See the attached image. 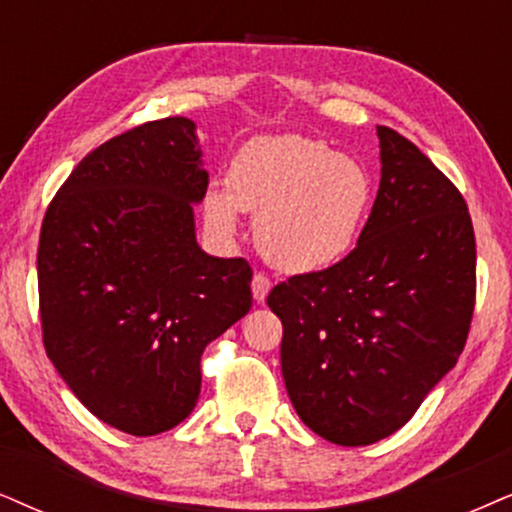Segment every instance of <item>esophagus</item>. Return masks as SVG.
Returning a JSON list of instances; mask_svg holds the SVG:
<instances>
[{"mask_svg": "<svg viewBox=\"0 0 512 512\" xmlns=\"http://www.w3.org/2000/svg\"><path fill=\"white\" fill-rule=\"evenodd\" d=\"M269 290H271V281H269L267 274H255V276H252V297H255L257 302L267 300Z\"/></svg>", "mask_w": 512, "mask_h": 512, "instance_id": "obj_1", "label": "esophagus"}]
</instances>
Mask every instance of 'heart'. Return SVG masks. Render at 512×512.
Instances as JSON below:
<instances>
[{
    "label": "heart",
    "mask_w": 512,
    "mask_h": 512,
    "mask_svg": "<svg viewBox=\"0 0 512 512\" xmlns=\"http://www.w3.org/2000/svg\"><path fill=\"white\" fill-rule=\"evenodd\" d=\"M373 179L359 160L300 134L255 137L226 170V191L203 200L217 236L238 231V210L257 215L255 238L278 269L312 274L345 260L371 215Z\"/></svg>",
    "instance_id": "b5f03b06"
}]
</instances>
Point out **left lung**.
I'll use <instances>...</instances> for the list:
<instances>
[{
	"mask_svg": "<svg viewBox=\"0 0 512 512\" xmlns=\"http://www.w3.org/2000/svg\"><path fill=\"white\" fill-rule=\"evenodd\" d=\"M380 189L357 248L271 288L281 371L297 416L340 446L411 420L461 357L475 309V231L461 191L378 127Z\"/></svg>",
	"mask_w": 512,
	"mask_h": 512,
	"instance_id": "obj_1",
	"label": "left lung"
}]
</instances>
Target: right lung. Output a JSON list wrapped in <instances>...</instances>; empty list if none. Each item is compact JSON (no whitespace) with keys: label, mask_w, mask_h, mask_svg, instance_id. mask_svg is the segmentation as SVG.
<instances>
[{"label":"right lung","mask_w":512,"mask_h":512,"mask_svg":"<svg viewBox=\"0 0 512 512\" xmlns=\"http://www.w3.org/2000/svg\"><path fill=\"white\" fill-rule=\"evenodd\" d=\"M200 155L189 118L129 129L80 160L42 222L47 357L96 418L134 437L189 416L203 349L252 307L250 264L196 241Z\"/></svg>","instance_id":"right-lung-1"}]
</instances>
